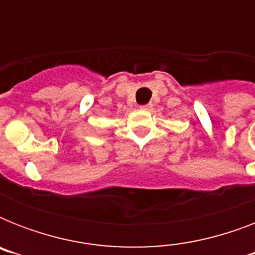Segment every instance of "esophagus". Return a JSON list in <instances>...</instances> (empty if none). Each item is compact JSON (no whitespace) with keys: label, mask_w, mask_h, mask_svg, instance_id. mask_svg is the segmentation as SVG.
<instances>
[{"label":"esophagus","mask_w":255,"mask_h":255,"mask_svg":"<svg viewBox=\"0 0 255 255\" xmlns=\"http://www.w3.org/2000/svg\"><path fill=\"white\" fill-rule=\"evenodd\" d=\"M152 104H143V106H140V110H144V111H147V110H151Z\"/></svg>","instance_id":"34e87169"}]
</instances>
